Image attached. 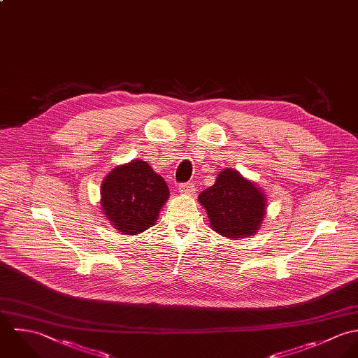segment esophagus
Wrapping results in <instances>:
<instances>
[{"label":"esophagus","instance_id":"obj_1","mask_svg":"<svg viewBox=\"0 0 358 358\" xmlns=\"http://www.w3.org/2000/svg\"><path fill=\"white\" fill-rule=\"evenodd\" d=\"M180 194L182 195H192L195 192V185L192 182H187V184H181L178 188Z\"/></svg>","mask_w":358,"mask_h":358}]
</instances>
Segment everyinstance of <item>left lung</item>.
Returning <instances> with one entry per match:
<instances>
[{
  "label": "left lung",
  "instance_id": "8db88e82",
  "mask_svg": "<svg viewBox=\"0 0 358 358\" xmlns=\"http://www.w3.org/2000/svg\"><path fill=\"white\" fill-rule=\"evenodd\" d=\"M212 229L229 239L252 238L267 213L266 194L235 169H224L198 196Z\"/></svg>",
  "mask_w": 358,
  "mask_h": 358
}]
</instances>
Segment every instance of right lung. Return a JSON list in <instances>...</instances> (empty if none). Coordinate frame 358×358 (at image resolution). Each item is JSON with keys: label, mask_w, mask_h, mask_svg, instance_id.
Masks as SVG:
<instances>
[{"label": "right lung", "mask_w": 358, "mask_h": 358, "mask_svg": "<svg viewBox=\"0 0 358 358\" xmlns=\"http://www.w3.org/2000/svg\"><path fill=\"white\" fill-rule=\"evenodd\" d=\"M170 196L162 176L141 159L116 166L101 184V210L123 235H137L156 224Z\"/></svg>", "instance_id": "obj_1"}]
</instances>
